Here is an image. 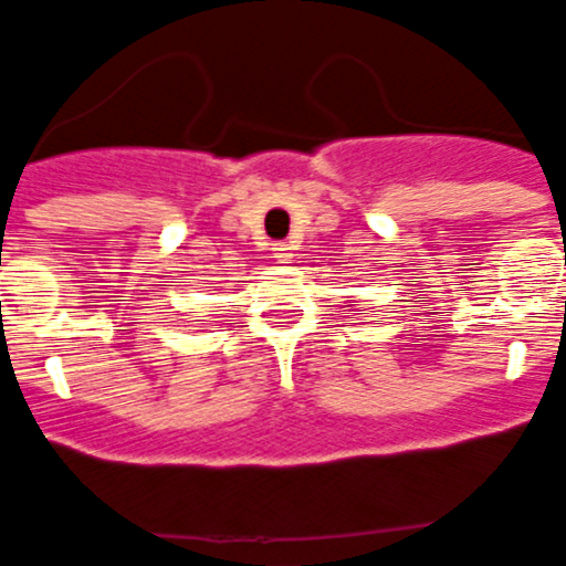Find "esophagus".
I'll list each match as a JSON object with an SVG mask.
<instances>
[{"label":"esophagus","instance_id":"esophagus-1","mask_svg":"<svg viewBox=\"0 0 566 566\" xmlns=\"http://www.w3.org/2000/svg\"><path fill=\"white\" fill-rule=\"evenodd\" d=\"M273 258H275V261H279V264H291V258H293L291 245H287V243H275L273 245Z\"/></svg>","mask_w":566,"mask_h":566}]
</instances>
